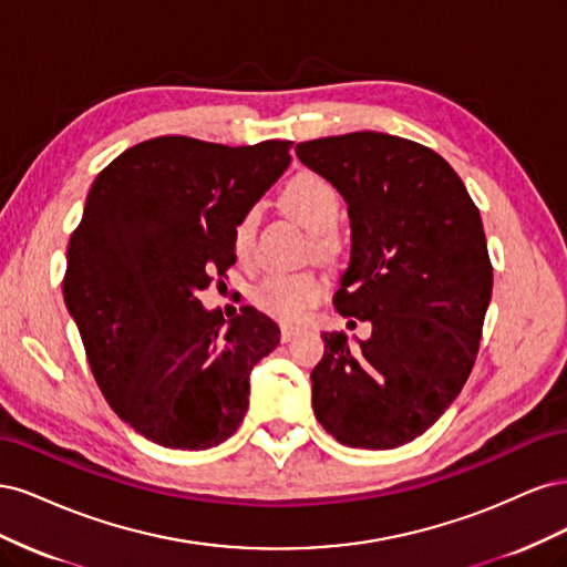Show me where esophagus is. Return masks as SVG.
I'll list each match as a JSON object with an SVG mask.
<instances>
[{
    "label": "esophagus",
    "mask_w": 567,
    "mask_h": 567,
    "mask_svg": "<svg viewBox=\"0 0 567 567\" xmlns=\"http://www.w3.org/2000/svg\"><path fill=\"white\" fill-rule=\"evenodd\" d=\"M296 333H298L296 326H288V323H284V326H281V340H284V342H288V340L293 338Z\"/></svg>",
    "instance_id": "obj_1"
}]
</instances>
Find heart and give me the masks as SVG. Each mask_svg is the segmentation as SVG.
<instances>
[{"instance_id":"heart-1","label":"heart","mask_w":567,"mask_h":567,"mask_svg":"<svg viewBox=\"0 0 567 567\" xmlns=\"http://www.w3.org/2000/svg\"><path fill=\"white\" fill-rule=\"evenodd\" d=\"M284 208L293 215L300 225L312 234L315 255L319 260H336L340 252V238L336 227L342 215V200L338 188L321 175L300 173L288 182L281 196ZM257 208H248L234 225V248L246 252L257 229ZM326 284L315 271L298 274H269L252 288V305L257 310L293 323L300 321L323 298Z\"/></svg>"}]
</instances>
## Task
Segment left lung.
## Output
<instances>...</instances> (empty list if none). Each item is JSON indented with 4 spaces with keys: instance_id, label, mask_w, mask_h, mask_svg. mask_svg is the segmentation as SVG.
Returning <instances> with one entry per match:
<instances>
[{
    "instance_id": "1",
    "label": "left lung",
    "mask_w": 567,
    "mask_h": 567,
    "mask_svg": "<svg viewBox=\"0 0 567 567\" xmlns=\"http://www.w3.org/2000/svg\"><path fill=\"white\" fill-rule=\"evenodd\" d=\"M296 153L348 203L352 252L333 302L371 323L359 348L323 333L315 416L348 447H402L444 414L475 364L492 298L483 219L452 165L402 136H323Z\"/></svg>"
}]
</instances>
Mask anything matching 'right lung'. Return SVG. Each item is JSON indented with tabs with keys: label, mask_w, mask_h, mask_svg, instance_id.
<instances>
[{
	"label": "right lung",
	"mask_w": 567,
	"mask_h": 567,
	"mask_svg": "<svg viewBox=\"0 0 567 567\" xmlns=\"http://www.w3.org/2000/svg\"><path fill=\"white\" fill-rule=\"evenodd\" d=\"M293 142L156 136L96 175L68 244L63 298L115 414L169 450H210L248 411L250 371L279 326L198 300L236 262L234 225L277 182Z\"/></svg>",
	"instance_id": "1"
}]
</instances>
